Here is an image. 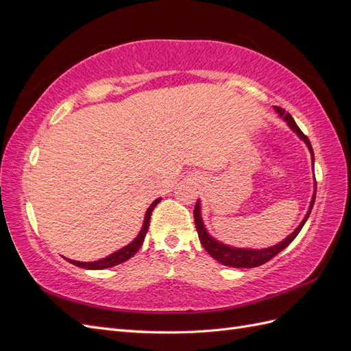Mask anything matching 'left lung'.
Masks as SVG:
<instances>
[{
    "label": "left lung",
    "instance_id": "obj_1",
    "mask_svg": "<svg viewBox=\"0 0 351 351\" xmlns=\"http://www.w3.org/2000/svg\"><path fill=\"white\" fill-rule=\"evenodd\" d=\"M274 110L277 111V114L281 117V119L289 124L290 129L300 137V139L306 143V146L309 147L311 155H312V165L315 164V156H313V149H312V145L309 142V139L303 134V132L299 129V125L295 124V121L293 120V117L285 112V110L280 108V107H274ZM315 197H316V182H315V190H313V196L311 200V205L309 209H307V214L304 215L303 221L299 224L291 234L289 237H285L282 241H280L278 244H275V246L267 247V249H243V247H234V246H230V244H224L222 241H218L217 239L212 237L205 224H204V219H202V212H200V200L196 202L195 205V210H193V217H195V224H196V230H197V234H199V240L202 243V246L205 247V250L210 254L212 258L215 261H218L219 263L226 265V267H231V268H254V267H261V265L267 263L268 261H271L274 256H277V254L284 250L289 244L297 237L299 234L300 230L303 228L304 222L309 218L313 204H315Z\"/></svg>",
    "mask_w": 351,
    "mask_h": 351
}]
</instances>
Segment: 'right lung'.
Here are the masks:
<instances>
[{
    "label": "right lung",
    "mask_w": 351,
    "mask_h": 351,
    "mask_svg": "<svg viewBox=\"0 0 351 351\" xmlns=\"http://www.w3.org/2000/svg\"><path fill=\"white\" fill-rule=\"evenodd\" d=\"M159 200H161V197H158L152 202V205L147 208L146 214H145V219H143V226H142V230L139 231V234L136 236V239L127 244V246L121 247L120 250H117L114 253H111L110 256L104 258V259H99V261H95V262H79V261H73V259H67L70 263L76 265V267H80V268H84V269H107V268H111V267H115V265H120L125 261H129L133 254L141 249L142 243L145 240V236L147 232V228H149V221H151V214L154 208L159 204Z\"/></svg>",
    "instance_id": "1"
}]
</instances>
